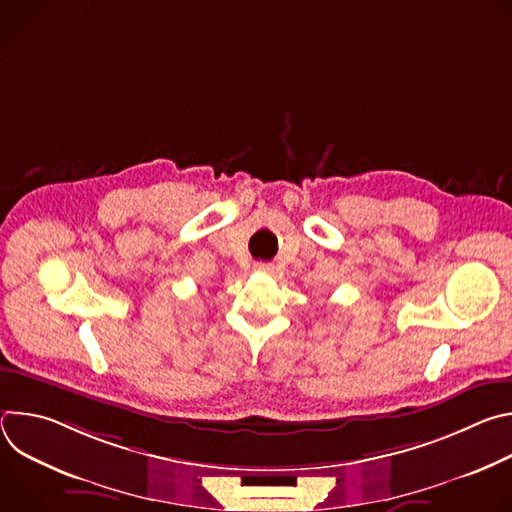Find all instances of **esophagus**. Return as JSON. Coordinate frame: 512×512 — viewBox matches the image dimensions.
<instances>
[{
	"instance_id": "obj_1",
	"label": "esophagus",
	"mask_w": 512,
	"mask_h": 512,
	"mask_svg": "<svg viewBox=\"0 0 512 512\" xmlns=\"http://www.w3.org/2000/svg\"><path fill=\"white\" fill-rule=\"evenodd\" d=\"M255 269H257L259 273H267V275H271L275 267H273L271 263H257V265H255Z\"/></svg>"
}]
</instances>
